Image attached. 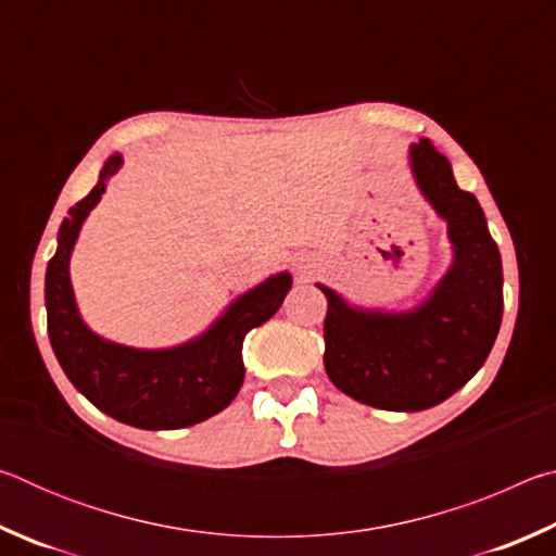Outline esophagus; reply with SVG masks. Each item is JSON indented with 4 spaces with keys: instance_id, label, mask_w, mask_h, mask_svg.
<instances>
[{
    "instance_id": "34e87169",
    "label": "esophagus",
    "mask_w": 556,
    "mask_h": 556,
    "mask_svg": "<svg viewBox=\"0 0 556 556\" xmlns=\"http://www.w3.org/2000/svg\"><path fill=\"white\" fill-rule=\"evenodd\" d=\"M304 271H306V267H304ZM308 275H312V271H308Z\"/></svg>"
}]
</instances>
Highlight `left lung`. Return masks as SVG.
Instances as JSON below:
<instances>
[{"mask_svg":"<svg viewBox=\"0 0 556 556\" xmlns=\"http://www.w3.org/2000/svg\"><path fill=\"white\" fill-rule=\"evenodd\" d=\"M421 193L448 223L454 265L409 314L355 312L321 287L324 365L338 390L378 409L419 412L448 400L485 363L503 321V265L476 195L460 191L429 139L409 149Z\"/></svg>","mask_w":556,"mask_h":556,"instance_id":"8db88e82","label":"left lung"}]
</instances>
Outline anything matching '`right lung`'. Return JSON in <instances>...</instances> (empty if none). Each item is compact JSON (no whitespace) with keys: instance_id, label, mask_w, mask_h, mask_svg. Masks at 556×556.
<instances>
[{"instance_id":"obj_1","label":"right lung","mask_w":556,"mask_h":556,"mask_svg":"<svg viewBox=\"0 0 556 556\" xmlns=\"http://www.w3.org/2000/svg\"><path fill=\"white\" fill-rule=\"evenodd\" d=\"M122 156L102 166L100 181L61 223L59 250L46 269L49 338L63 372L98 409L139 429H181L228 407L244 380L242 341L275 316L291 287L281 271L248 291L195 341L172 351H137L110 343L80 321L68 277L71 250L92 205L117 172Z\"/></svg>"}]
</instances>
